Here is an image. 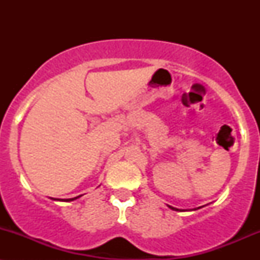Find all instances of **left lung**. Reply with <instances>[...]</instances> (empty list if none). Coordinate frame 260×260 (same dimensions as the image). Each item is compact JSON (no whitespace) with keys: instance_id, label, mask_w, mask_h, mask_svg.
I'll return each mask as SVG.
<instances>
[{"instance_id":"8db88e82","label":"left lung","mask_w":260,"mask_h":260,"mask_svg":"<svg viewBox=\"0 0 260 260\" xmlns=\"http://www.w3.org/2000/svg\"><path fill=\"white\" fill-rule=\"evenodd\" d=\"M171 209H174V210H178V209H175V208H172V207H170Z\"/></svg>"}]
</instances>
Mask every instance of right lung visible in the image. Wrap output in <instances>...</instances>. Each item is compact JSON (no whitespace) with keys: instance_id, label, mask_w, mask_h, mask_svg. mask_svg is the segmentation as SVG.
Returning a JSON list of instances; mask_svg holds the SVG:
<instances>
[{"instance_id":"1","label":"right lung","mask_w":260,"mask_h":260,"mask_svg":"<svg viewBox=\"0 0 260 260\" xmlns=\"http://www.w3.org/2000/svg\"><path fill=\"white\" fill-rule=\"evenodd\" d=\"M79 197H82V196H78V197H76V198H71V199H66L64 202H71V201H74V199H77V198H79Z\"/></svg>"}]
</instances>
